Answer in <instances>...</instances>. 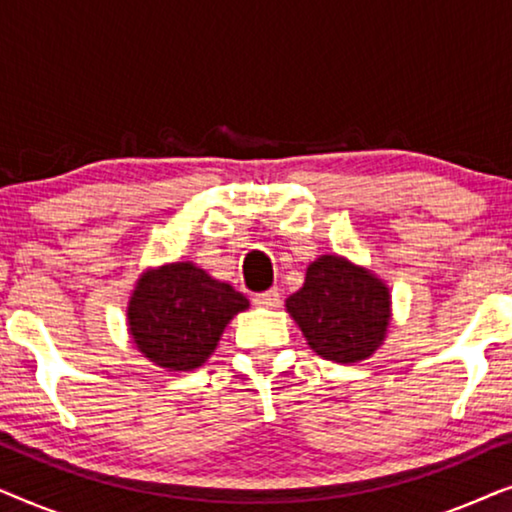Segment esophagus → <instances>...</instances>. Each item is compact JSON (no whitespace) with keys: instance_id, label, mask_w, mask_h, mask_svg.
<instances>
[{"instance_id":"34e87169","label":"esophagus","mask_w":512,"mask_h":512,"mask_svg":"<svg viewBox=\"0 0 512 512\" xmlns=\"http://www.w3.org/2000/svg\"><path fill=\"white\" fill-rule=\"evenodd\" d=\"M251 303L256 307H263V310H275L282 303V296H279L277 291H265V293H256L254 298H251Z\"/></svg>"}]
</instances>
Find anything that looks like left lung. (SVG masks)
Returning a JSON list of instances; mask_svg holds the SVG:
<instances>
[{"mask_svg": "<svg viewBox=\"0 0 512 512\" xmlns=\"http://www.w3.org/2000/svg\"><path fill=\"white\" fill-rule=\"evenodd\" d=\"M286 312L319 356L359 363L387 338L391 296L370 270L326 254L310 263L303 289L286 298Z\"/></svg>", "mask_w": 512, "mask_h": 512, "instance_id": "1", "label": "left lung"}]
</instances>
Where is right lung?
Returning a JSON list of instances; mask_svg holds the SVG:
<instances>
[{
	"mask_svg": "<svg viewBox=\"0 0 512 512\" xmlns=\"http://www.w3.org/2000/svg\"><path fill=\"white\" fill-rule=\"evenodd\" d=\"M249 300L193 263L146 270L128 303V331L146 359L167 370H193L219 345L223 328Z\"/></svg>",
	"mask_w": 512,
	"mask_h": 512,
	"instance_id": "add662e5",
	"label": "right lung"
}]
</instances>
